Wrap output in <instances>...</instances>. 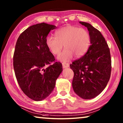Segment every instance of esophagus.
<instances>
[{"instance_id": "1", "label": "esophagus", "mask_w": 123, "mask_h": 123, "mask_svg": "<svg viewBox=\"0 0 123 123\" xmlns=\"http://www.w3.org/2000/svg\"><path fill=\"white\" fill-rule=\"evenodd\" d=\"M62 66H63V68H68L69 67V64L68 63H66V62H63L62 63Z\"/></svg>"}]
</instances>
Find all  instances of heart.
Returning a JSON list of instances; mask_svg holds the SVG:
<instances>
[{
  "label": "heart",
  "mask_w": 123,
  "mask_h": 123,
  "mask_svg": "<svg viewBox=\"0 0 123 123\" xmlns=\"http://www.w3.org/2000/svg\"><path fill=\"white\" fill-rule=\"evenodd\" d=\"M55 37L49 36L46 39V45L54 55L61 53L63 45L65 48L58 59L62 62L69 61L75 55L81 57L88 50L91 43V37L86 29L68 25L55 32Z\"/></svg>",
  "instance_id": "1"
}]
</instances>
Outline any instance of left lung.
Instances as JSON below:
<instances>
[{
	"mask_svg": "<svg viewBox=\"0 0 123 123\" xmlns=\"http://www.w3.org/2000/svg\"><path fill=\"white\" fill-rule=\"evenodd\" d=\"M80 23L88 29L91 45L84 56L70 64L74 74L72 86L79 97L90 99L98 95L109 82L112 68L111 55L101 32L90 24Z\"/></svg>",
	"mask_w": 123,
	"mask_h": 123,
	"instance_id": "left-lung-1",
	"label": "left lung"
}]
</instances>
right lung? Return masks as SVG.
I'll return each instance as SVG.
<instances>
[{
    "label": "right lung",
    "mask_w": 123,
    "mask_h": 123,
    "mask_svg": "<svg viewBox=\"0 0 123 123\" xmlns=\"http://www.w3.org/2000/svg\"><path fill=\"white\" fill-rule=\"evenodd\" d=\"M56 28L45 23L33 25L17 41L13 59L15 75L24 94L35 101L42 100L51 94L62 71V63L55 61L46 45L49 32Z\"/></svg>",
    "instance_id": "obj_1"
}]
</instances>
